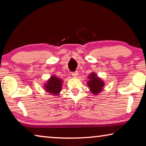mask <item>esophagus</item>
I'll list each match as a JSON object with an SVG mask.
<instances>
[{
    "mask_svg": "<svg viewBox=\"0 0 146 146\" xmlns=\"http://www.w3.org/2000/svg\"><path fill=\"white\" fill-rule=\"evenodd\" d=\"M72 76H73V77H75V78L77 77H78V72H77V71H75V72L73 73H72Z\"/></svg>",
    "mask_w": 146,
    "mask_h": 146,
    "instance_id": "obj_1",
    "label": "esophagus"
}]
</instances>
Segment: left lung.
Returning a JSON list of instances; mask_svg holds the SVG:
<instances>
[{"instance_id": "obj_1", "label": "left lung", "mask_w": 146, "mask_h": 146, "mask_svg": "<svg viewBox=\"0 0 146 146\" xmlns=\"http://www.w3.org/2000/svg\"><path fill=\"white\" fill-rule=\"evenodd\" d=\"M88 78L89 80L87 82V84L92 94L98 95L100 94L103 90V88L105 84L103 80L101 78L98 77L97 74L94 72L90 73Z\"/></svg>"}]
</instances>
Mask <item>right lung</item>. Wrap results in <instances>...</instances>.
Returning <instances> with one entry per match:
<instances>
[{"label": "right lung", "instance_id": "add662e5", "mask_svg": "<svg viewBox=\"0 0 146 146\" xmlns=\"http://www.w3.org/2000/svg\"><path fill=\"white\" fill-rule=\"evenodd\" d=\"M63 80L56 76L52 75L48 78L47 82L44 84L43 87L47 93L52 96H58L62 91Z\"/></svg>", "mask_w": 146, "mask_h": 146}]
</instances>
